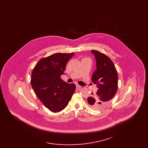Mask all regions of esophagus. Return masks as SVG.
Wrapping results in <instances>:
<instances>
[{"label": "esophagus", "instance_id": "1", "mask_svg": "<svg viewBox=\"0 0 148 148\" xmlns=\"http://www.w3.org/2000/svg\"><path fill=\"white\" fill-rule=\"evenodd\" d=\"M76 87H77V89H81L82 86H80V85H79L77 84L76 85Z\"/></svg>", "mask_w": 148, "mask_h": 148}]
</instances>
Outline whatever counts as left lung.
Masks as SVG:
<instances>
[{"mask_svg":"<svg viewBox=\"0 0 148 148\" xmlns=\"http://www.w3.org/2000/svg\"><path fill=\"white\" fill-rule=\"evenodd\" d=\"M96 59L97 70L92 75V80L98 88L95 95L88 98L89 106L95 109L102 108L113 98L117 92L118 77L115 65L106 54L92 50Z\"/></svg>","mask_w":148,"mask_h":148,"instance_id":"left-lung-1","label":"left lung"}]
</instances>
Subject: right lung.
Returning a JSON list of instances; mask_svg holds the SVG:
<instances>
[{"label": "right lung", "mask_w": 148, "mask_h": 148, "mask_svg": "<svg viewBox=\"0 0 148 148\" xmlns=\"http://www.w3.org/2000/svg\"><path fill=\"white\" fill-rule=\"evenodd\" d=\"M74 53H56L40 59L32 74L31 84L44 106L56 113L64 109L70 101L76 86L61 79L66 64Z\"/></svg>", "instance_id": "right-lung-1"}]
</instances>
